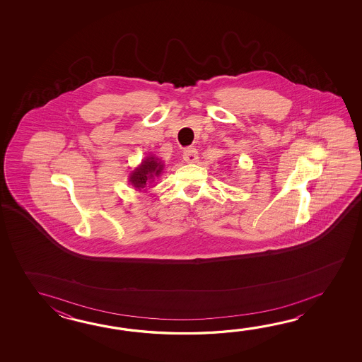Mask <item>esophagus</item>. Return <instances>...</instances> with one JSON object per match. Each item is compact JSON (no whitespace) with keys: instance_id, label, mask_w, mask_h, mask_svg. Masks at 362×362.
Returning a JSON list of instances; mask_svg holds the SVG:
<instances>
[{"instance_id":"1","label":"esophagus","mask_w":362,"mask_h":362,"mask_svg":"<svg viewBox=\"0 0 362 362\" xmlns=\"http://www.w3.org/2000/svg\"><path fill=\"white\" fill-rule=\"evenodd\" d=\"M182 158L186 163H197L199 156H198V151L194 147H190V148L185 150Z\"/></svg>"}]
</instances>
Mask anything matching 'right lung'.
Masks as SVG:
<instances>
[{"label":"right lung","mask_w":362,"mask_h":362,"mask_svg":"<svg viewBox=\"0 0 362 362\" xmlns=\"http://www.w3.org/2000/svg\"><path fill=\"white\" fill-rule=\"evenodd\" d=\"M163 163L155 156H147L144 162L139 164L129 175V182L136 190H142L147 184H151L153 180L162 175Z\"/></svg>","instance_id":"right-lung-1"}]
</instances>
